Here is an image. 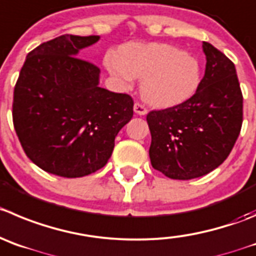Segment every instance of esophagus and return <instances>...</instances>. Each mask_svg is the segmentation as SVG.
<instances>
[{"instance_id":"obj_1","label":"esophagus","mask_w":256,"mask_h":256,"mask_svg":"<svg viewBox=\"0 0 256 256\" xmlns=\"http://www.w3.org/2000/svg\"><path fill=\"white\" fill-rule=\"evenodd\" d=\"M134 111H135V114H140V116L148 114V108L144 106V104H140V102H136V104H134Z\"/></svg>"}]
</instances>
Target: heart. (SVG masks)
<instances>
[{
    "mask_svg": "<svg viewBox=\"0 0 256 256\" xmlns=\"http://www.w3.org/2000/svg\"><path fill=\"white\" fill-rule=\"evenodd\" d=\"M107 66L121 82L130 86L142 80V96L156 107L182 104L197 90L200 66L194 56L176 46L162 42L128 44L111 56Z\"/></svg>",
    "mask_w": 256,
    "mask_h": 256,
    "instance_id": "b5f03b06",
    "label": "heart"
}]
</instances>
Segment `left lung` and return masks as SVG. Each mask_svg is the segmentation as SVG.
<instances>
[{
	"label": "left lung",
	"mask_w": 256,
	"mask_h": 256,
	"mask_svg": "<svg viewBox=\"0 0 256 256\" xmlns=\"http://www.w3.org/2000/svg\"><path fill=\"white\" fill-rule=\"evenodd\" d=\"M206 70L192 97L146 114L152 168L170 179L198 178L230 155L242 125V92L235 66L210 42Z\"/></svg>",
	"instance_id": "left-lung-1"
}]
</instances>
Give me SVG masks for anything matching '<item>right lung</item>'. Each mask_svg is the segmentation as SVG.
I'll return each instance as SVG.
<instances>
[{
	"label": "right lung",
	"mask_w": 256,
	"mask_h": 256,
	"mask_svg": "<svg viewBox=\"0 0 256 256\" xmlns=\"http://www.w3.org/2000/svg\"><path fill=\"white\" fill-rule=\"evenodd\" d=\"M98 39L66 34L42 42L20 70L14 128L28 159L48 173L78 178L101 169L134 114L131 96L98 87V66L76 56Z\"/></svg>",
	"instance_id": "obj_1"
}]
</instances>
